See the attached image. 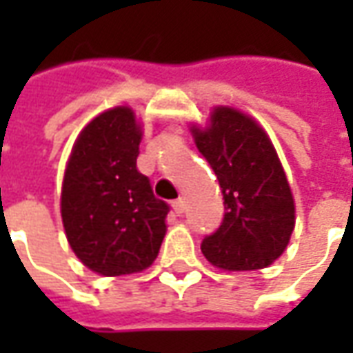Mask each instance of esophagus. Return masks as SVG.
<instances>
[{
  "mask_svg": "<svg viewBox=\"0 0 353 353\" xmlns=\"http://www.w3.org/2000/svg\"><path fill=\"white\" fill-rule=\"evenodd\" d=\"M172 208H174V212H176L177 215H181L185 210V200L183 199L174 200V202H172Z\"/></svg>",
  "mask_w": 353,
  "mask_h": 353,
  "instance_id": "34e87169",
  "label": "esophagus"
}]
</instances>
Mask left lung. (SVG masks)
I'll return each instance as SVG.
<instances>
[{
  "instance_id": "8db88e82",
  "label": "left lung",
  "mask_w": 353,
  "mask_h": 353,
  "mask_svg": "<svg viewBox=\"0 0 353 353\" xmlns=\"http://www.w3.org/2000/svg\"><path fill=\"white\" fill-rule=\"evenodd\" d=\"M225 200L219 229L202 253L223 270H257L285 252L295 229V202L272 141L252 117L215 108L210 126L192 130Z\"/></svg>"
}]
</instances>
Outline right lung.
Returning <instances> with one entry per match:
<instances>
[{"instance_id":"obj_1","label":"right lung","mask_w":353,"mask_h":353,"mask_svg":"<svg viewBox=\"0 0 353 353\" xmlns=\"http://www.w3.org/2000/svg\"><path fill=\"white\" fill-rule=\"evenodd\" d=\"M139 141L134 111L109 109L83 128L65 166V236L81 263L101 276L141 272L166 234L170 206L139 174Z\"/></svg>"}]
</instances>
